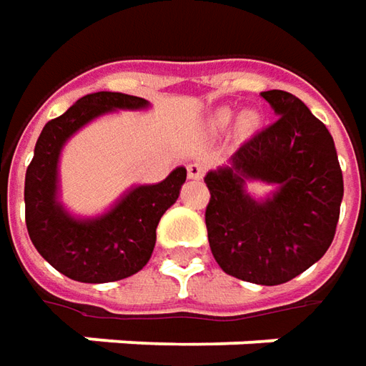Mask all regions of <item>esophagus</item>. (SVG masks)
Instances as JSON below:
<instances>
[{
	"mask_svg": "<svg viewBox=\"0 0 366 366\" xmlns=\"http://www.w3.org/2000/svg\"><path fill=\"white\" fill-rule=\"evenodd\" d=\"M188 178L190 180H200L202 176H204V170H207V166L202 164V162H192V164H188Z\"/></svg>",
	"mask_w": 366,
	"mask_h": 366,
	"instance_id": "obj_1",
	"label": "esophagus"
}]
</instances>
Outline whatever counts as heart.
<instances>
[{"label":"heart","mask_w":366,"mask_h":366,"mask_svg":"<svg viewBox=\"0 0 366 366\" xmlns=\"http://www.w3.org/2000/svg\"><path fill=\"white\" fill-rule=\"evenodd\" d=\"M231 119H233V111H231V109H221V111L214 113L212 125H217V127H227V125L231 123ZM255 123H257V115H255L253 111H245V113L241 115V129H243V132L253 129Z\"/></svg>","instance_id":"heart-1"}]
</instances>
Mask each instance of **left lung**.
<instances>
[{"instance_id": "1", "label": "left lung", "mask_w": 366, "mask_h": 366, "mask_svg": "<svg viewBox=\"0 0 366 366\" xmlns=\"http://www.w3.org/2000/svg\"><path fill=\"white\" fill-rule=\"evenodd\" d=\"M280 117L253 135L227 166L204 176L210 202L207 231L221 269L237 280L280 285L328 251L345 194L330 132L297 97L265 91ZM249 182L276 186L259 201Z\"/></svg>"}]
</instances>
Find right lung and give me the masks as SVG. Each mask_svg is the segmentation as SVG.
Listing matches in <instances>:
<instances>
[{"label":"right lung","mask_w":366,"mask_h":366,"mask_svg":"<svg viewBox=\"0 0 366 366\" xmlns=\"http://www.w3.org/2000/svg\"><path fill=\"white\" fill-rule=\"evenodd\" d=\"M147 107L149 101L142 97L91 93L48 121L36 142L24 186L28 234L38 253L74 282L107 284L144 269L156 247L159 219L186 182V168L178 166L166 180L132 186L103 214L86 219L74 217L60 202L58 162L70 137L101 115Z\"/></svg>","instance_id":"right-lung-1"}]
</instances>
